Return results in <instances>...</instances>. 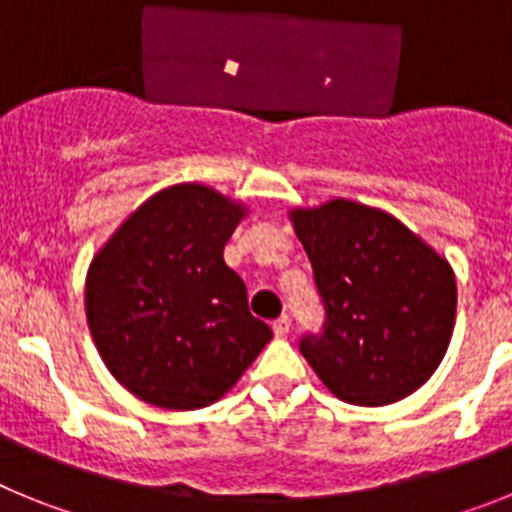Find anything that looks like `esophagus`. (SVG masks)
<instances>
[{
    "mask_svg": "<svg viewBox=\"0 0 512 512\" xmlns=\"http://www.w3.org/2000/svg\"><path fill=\"white\" fill-rule=\"evenodd\" d=\"M289 325H292V320H289L287 315H282V318L274 320V325H271V328H274V336H277V338L287 336V333H289Z\"/></svg>",
    "mask_w": 512,
    "mask_h": 512,
    "instance_id": "1",
    "label": "esophagus"
}]
</instances>
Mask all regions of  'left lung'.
I'll return each instance as SVG.
<instances>
[{
  "label": "left lung",
  "mask_w": 512,
  "mask_h": 512,
  "mask_svg": "<svg viewBox=\"0 0 512 512\" xmlns=\"http://www.w3.org/2000/svg\"><path fill=\"white\" fill-rule=\"evenodd\" d=\"M325 307L300 354L336 397L377 408L413 395L441 364L456 320L449 261L397 217L351 200L289 212Z\"/></svg>",
  "instance_id": "obj_1"
}]
</instances>
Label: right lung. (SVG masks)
Listing matches in <instances>:
<instances>
[{"label": "right lung", "instance_id": "1", "mask_svg": "<svg viewBox=\"0 0 512 512\" xmlns=\"http://www.w3.org/2000/svg\"><path fill=\"white\" fill-rule=\"evenodd\" d=\"M243 215L241 202L205 184H176L143 202L94 256L89 330L112 377L148 405L207 408L271 341L223 259Z\"/></svg>", "mask_w": 512, "mask_h": 512}]
</instances>
